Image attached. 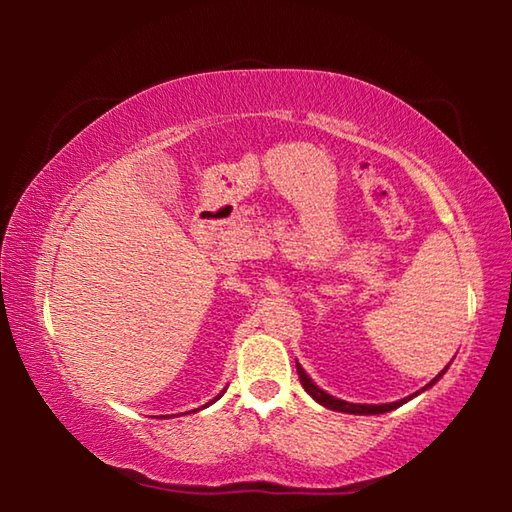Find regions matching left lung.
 <instances>
[{
    "instance_id": "1",
    "label": "left lung",
    "mask_w": 512,
    "mask_h": 512,
    "mask_svg": "<svg viewBox=\"0 0 512 512\" xmlns=\"http://www.w3.org/2000/svg\"><path fill=\"white\" fill-rule=\"evenodd\" d=\"M296 368H298V377H300V384H302V388H305V391L314 397V400L318 402V404H323V406H327V409H332V411H341V413H352V415H379V413H386V411H393V409H397V406H402L404 402H409V400H413L415 395H420L422 391H427L429 386H433L436 384V381L445 375V370H440L436 377H433L427 386L422 388V391H418V393H413V395H409V397H404V400H400V402H391V404H352V402H345V400H339V397H334V395H329V393H325L323 388H318L314 381L309 379V375L305 370H302V366L300 363L296 361Z\"/></svg>"
}]
</instances>
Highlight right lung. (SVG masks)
<instances>
[{"label": "right lung", "mask_w": 512, "mask_h": 512, "mask_svg": "<svg viewBox=\"0 0 512 512\" xmlns=\"http://www.w3.org/2000/svg\"><path fill=\"white\" fill-rule=\"evenodd\" d=\"M219 397H221V395H219ZM212 402H214V400H212Z\"/></svg>", "instance_id": "1"}]
</instances>
